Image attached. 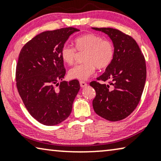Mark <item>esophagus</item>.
<instances>
[{"label": "esophagus", "mask_w": 161, "mask_h": 161, "mask_svg": "<svg viewBox=\"0 0 161 161\" xmlns=\"http://www.w3.org/2000/svg\"><path fill=\"white\" fill-rule=\"evenodd\" d=\"M80 83V86H81V87H87V84L86 83L85 81H81Z\"/></svg>", "instance_id": "1"}]
</instances>
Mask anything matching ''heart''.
Segmentation results:
<instances>
[{
	"mask_svg": "<svg viewBox=\"0 0 161 161\" xmlns=\"http://www.w3.org/2000/svg\"><path fill=\"white\" fill-rule=\"evenodd\" d=\"M74 43L79 52L85 51L83 58L85 62L69 70L70 78L87 80L95 73L96 68L106 69L112 62L114 48L111 41L103 39L101 36L94 33H87L76 38ZM76 49L69 45H64L61 48L60 56L63 62L73 64L76 55Z\"/></svg>",
	"mask_w": 161,
	"mask_h": 161,
	"instance_id": "1",
	"label": "heart"
}]
</instances>
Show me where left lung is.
Returning a JSON list of instances; mask_svg holds the SVG:
<instances>
[{
	"label": "left lung",
	"instance_id": "8db88e82",
	"mask_svg": "<svg viewBox=\"0 0 161 161\" xmlns=\"http://www.w3.org/2000/svg\"><path fill=\"white\" fill-rule=\"evenodd\" d=\"M101 31L112 41L114 55L104 73L91 81L96 90L92 107L99 116L115 122L126 118L141 99L146 81L145 59L131 36L111 28H92Z\"/></svg>",
	"mask_w": 161,
	"mask_h": 161
}]
</instances>
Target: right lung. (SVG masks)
<instances>
[{
  "label": "right lung",
  "mask_w": 161,
  "mask_h": 161,
  "mask_svg": "<svg viewBox=\"0 0 161 161\" xmlns=\"http://www.w3.org/2000/svg\"><path fill=\"white\" fill-rule=\"evenodd\" d=\"M79 31L69 27L45 31L20 51L16 68L18 92L31 116L43 125H58L71 112L80 85L76 80L63 81L65 69L60 50L69 36Z\"/></svg>",
  "instance_id": "1"
}]
</instances>
